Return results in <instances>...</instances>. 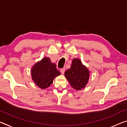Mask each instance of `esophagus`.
<instances>
[{
	"label": "esophagus",
	"instance_id": "34e87169",
	"mask_svg": "<svg viewBox=\"0 0 127 127\" xmlns=\"http://www.w3.org/2000/svg\"><path fill=\"white\" fill-rule=\"evenodd\" d=\"M65 68H62V69H60V72H61L62 74H64V72H65Z\"/></svg>",
	"mask_w": 127,
	"mask_h": 127
}]
</instances>
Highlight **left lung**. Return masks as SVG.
Returning <instances> with one entry per match:
<instances>
[{
  "label": "left lung",
  "instance_id": "obj_1",
  "mask_svg": "<svg viewBox=\"0 0 127 127\" xmlns=\"http://www.w3.org/2000/svg\"><path fill=\"white\" fill-rule=\"evenodd\" d=\"M64 74L72 88L80 90L85 88L88 84L90 71L82 64L81 60L74 58L72 60L71 68L65 72Z\"/></svg>",
  "mask_w": 127,
  "mask_h": 127
}]
</instances>
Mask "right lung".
<instances>
[{
	"mask_svg": "<svg viewBox=\"0 0 127 127\" xmlns=\"http://www.w3.org/2000/svg\"><path fill=\"white\" fill-rule=\"evenodd\" d=\"M32 80L42 89L49 87L60 72L56 69L55 63H51L49 58H44L33 66L31 69Z\"/></svg>",
	"mask_w": 127,
	"mask_h": 127,
	"instance_id": "add662e5",
	"label": "right lung"
}]
</instances>
